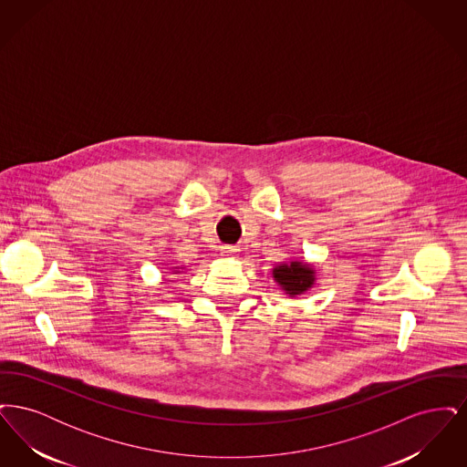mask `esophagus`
I'll use <instances>...</instances> for the list:
<instances>
[{
  "mask_svg": "<svg viewBox=\"0 0 467 467\" xmlns=\"http://www.w3.org/2000/svg\"><path fill=\"white\" fill-rule=\"evenodd\" d=\"M221 255L223 257H236L238 255V248L236 246H223Z\"/></svg>",
  "mask_w": 467,
  "mask_h": 467,
  "instance_id": "esophagus-1",
  "label": "esophagus"
}]
</instances>
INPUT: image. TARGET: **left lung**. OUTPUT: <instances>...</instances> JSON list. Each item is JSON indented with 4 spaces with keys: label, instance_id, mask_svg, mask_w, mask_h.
<instances>
[{
    "label": "left lung",
    "instance_id": "left-lung-1",
    "mask_svg": "<svg viewBox=\"0 0 467 467\" xmlns=\"http://www.w3.org/2000/svg\"><path fill=\"white\" fill-rule=\"evenodd\" d=\"M315 273H317L315 267L296 259L273 267L275 282L289 297H296L308 292L315 285V280H317Z\"/></svg>",
    "mask_w": 467,
    "mask_h": 467
}]
</instances>
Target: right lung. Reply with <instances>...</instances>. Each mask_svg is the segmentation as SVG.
<instances>
[{
    "instance_id": "add662e5",
    "label": "right lung",
    "mask_w": 467,
    "mask_h": 467,
    "mask_svg": "<svg viewBox=\"0 0 467 467\" xmlns=\"http://www.w3.org/2000/svg\"><path fill=\"white\" fill-rule=\"evenodd\" d=\"M171 271H173V275H180V271H182V267H173V269H171Z\"/></svg>"
}]
</instances>
